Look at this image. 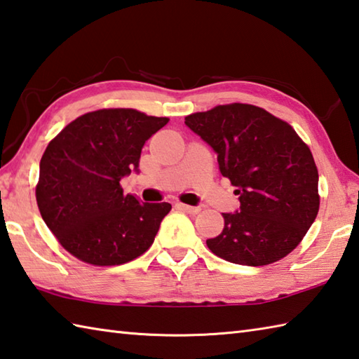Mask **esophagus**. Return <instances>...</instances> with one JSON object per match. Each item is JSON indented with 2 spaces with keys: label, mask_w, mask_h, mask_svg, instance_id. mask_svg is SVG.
Wrapping results in <instances>:
<instances>
[{
  "label": "esophagus",
  "mask_w": 359,
  "mask_h": 359,
  "mask_svg": "<svg viewBox=\"0 0 359 359\" xmlns=\"http://www.w3.org/2000/svg\"><path fill=\"white\" fill-rule=\"evenodd\" d=\"M175 207H177L179 210H182V212L185 213H189V215H196L199 212V207H191V205H185V203H175Z\"/></svg>",
  "instance_id": "34e87169"
}]
</instances>
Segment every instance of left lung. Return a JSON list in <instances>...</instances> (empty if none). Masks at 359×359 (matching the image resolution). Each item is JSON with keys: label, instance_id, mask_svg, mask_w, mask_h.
<instances>
[{"label": "left lung", "instance_id": "left-lung-1", "mask_svg": "<svg viewBox=\"0 0 359 359\" xmlns=\"http://www.w3.org/2000/svg\"><path fill=\"white\" fill-rule=\"evenodd\" d=\"M185 124L217 154L240 196V210L222 213L224 229L208 249L244 266L271 264L296 249L319 212L318 168L296 130L238 102L189 115Z\"/></svg>", "mask_w": 359, "mask_h": 359}]
</instances>
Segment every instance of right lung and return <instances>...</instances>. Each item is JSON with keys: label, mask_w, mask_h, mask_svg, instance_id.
Returning <instances> with one entry per match:
<instances>
[{"label": "right lung", "mask_w": 359, "mask_h": 359, "mask_svg": "<svg viewBox=\"0 0 359 359\" xmlns=\"http://www.w3.org/2000/svg\"><path fill=\"white\" fill-rule=\"evenodd\" d=\"M168 121L133 109H102L76 118L48 144L35 198L69 254L114 266L151 248L171 203L140 202L123 193L119 180L140 171L144 143Z\"/></svg>", "instance_id": "1"}]
</instances>
